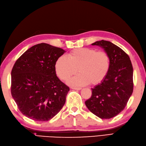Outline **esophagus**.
I'll use <instances>...</instances> for the list:
<instances>
[{
  "label": "esophagus",
  "instance_id": "1",
  "mask_svg": "<svg viewBox=\"0 0 146 146\" xmlns=\"http://www.w3.org/2000/svg\"><path fill=\"white\" fill-rule=\"evenodd\" d=\"M71 89H75V90H78V91H79V90H81V89H82L81 87H71Z\"/></svg>",
  "mask_w": 146,
  "mask_h": 146
}]
</instances>
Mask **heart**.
Returning <instances> with one entry per match:
<instances>
[{
  "mask_svg": "<svg viewBox=\"0 0 146 146\" xmlns=\"http://www.w3.org/2000/svg\"><path fill=\"white\" fill-rule=\"evenodd\" d=\"M111 66L110 57L107 52L97 51L91 48L74 49L68 57L60 56L55 63L57 76L62 81H69L72 86H84L90 83L92 86L99 84L105 80Z\"/></svg>",
  "mask_w": 146,
  "mask_h": 146,
  "instance_id": "b5f03b06",
  "label": "heart"
}]
</instances>
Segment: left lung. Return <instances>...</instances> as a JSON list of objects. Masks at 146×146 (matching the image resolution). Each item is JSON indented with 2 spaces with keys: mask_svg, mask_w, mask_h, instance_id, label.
Segmentation results:
<instances>
[{
  "mask_svg": "<svg viewBox=\"0 0 146 146\" xmlns=\"http://www.w3.org/2000/svg\"><path fill=\"white\" fill-rule=\"evenodd\" d=\"M91 44L104 48L110 57L111 66L107 77L91 89V97L85 103L98 117L110 119L123 110L132 94L133 66L128 55L111 42L102 40Z\"/></svg>",
  "mask_w": 146,
  "mask_h": 146,
  "instance_id": "left-lung-1",
  "label": "left lung"
}]
</instances>
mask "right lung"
<instances>
[{
	"mask_svg": "<svg viewBox=\"0 0 146 146\" xmlns=\"http://www.w3.org/2000/svg\"><path fill=\"white\" fill-rule=\"evenodd\" d=\"M64 52L60 48L40 43L30 48L15 62L11 92L26 117L47 121L62 109L70 88L58 78L55 63Z\"/></svg>",
	"mask_w": 146,
	"mask_h": 146,
	"instance_id": "1",
	"label": "right lung"
}]
</instances>
